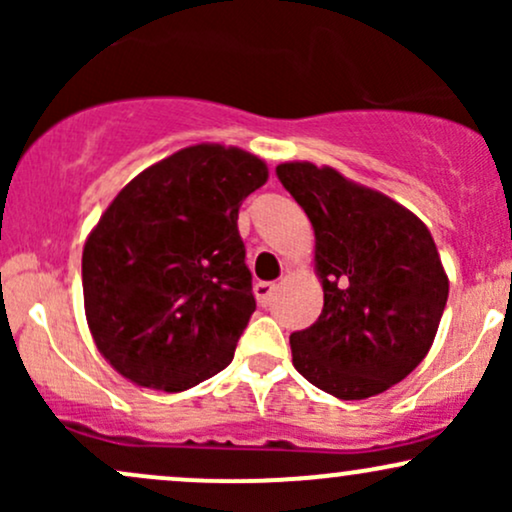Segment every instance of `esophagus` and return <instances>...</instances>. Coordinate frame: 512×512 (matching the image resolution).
Masks as SVG:
<instances>
[{"instance_id": "obj_1", "label": "esophagus", "mask_w": 512, "mask_h": 512, "mask_svg": "<svg viewBox=\"0 0 512 512\" xmlns=\"http://www.w3.org/2000/svg\"><path fill=\"white\" fill-rule=\"evenodd\" d=\"M274 291H276V284H272V281H260V284L255 286V296H257V301H260L262 308H269Z\"/></svg>"}]
</instances>
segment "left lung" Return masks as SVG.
<instances>
[{
	"mask_svg": "<svg viewBox=\"0 0 512 512\" xmlns=\"http://www.w3.org/2000/svg\"><path fill=\"white\" fill-rule=\"evenodd\" d=\"M276 178L315 228L322 313L291 334L293 366L339 399L380 395L424 361L448 303L428 228L334 168L281 163Z\"/></svg>",
	"mask_w": 512,
	"mask_h": 512,
	"instance_id": "obj_1",
	"label": "left lung"
}]
</instances>
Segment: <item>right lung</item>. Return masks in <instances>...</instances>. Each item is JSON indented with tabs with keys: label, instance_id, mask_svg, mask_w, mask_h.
<instances>
[{
	"label": "right lung",
	"instance_id": "obj_1",
	"mask_svg": "<svg viewBox=\"0 0 512 512\" xmlns=\"http://www.w3.org/2000/svg\"><path fill=\"white\" fill-rule=\"evenodd\" d=\"M264 182L257 156L197 144L105 209L81 257L84 305L98 351L125 378L180 392L233 361L255 313L238 209Z\"/></svg>",
	"mask_w": 512,
	"mask_h": 512
}]
</instances>
